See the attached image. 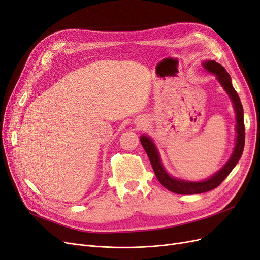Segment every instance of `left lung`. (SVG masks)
<instances>
[{
  "instance_id": "left-lung-1",
  "label": "left lung",
  "mask_w": 260,
  "mask_h": 260,
  "mask_svg": "<svg viewBox=\"0 0 260 260\" xmlns=\"http://www.w3.org/2000/svg\"><path fill=\"white\" fill-rule=\"evenodd\" d=\"M203 68L209 73L214 74L217 81L220 83V85L223 87L231 99L233 104L234 112H236L237 119V138H236V146H234L233 152L229 158V161L225 163L221 169L212 175L211 177L201 180V181H189L179 178H175L166 172L165 167L162 163L160 153L157 151V148L153 140L147 135L140 136V142L144 147L145 151L149 157L150 163L152 165V169L156 176L157 180L162 183V186L167 190H170L174 193L178 194H197L203 193L209 190H213L218 187L220 183L224 180V178L230 174V172L234 169L239 160L242 156L243 150H244L245 144V127H244V114H243V107L241 104L240 97L236 89L232 86V82L229 73L225 71L223 67L219 63H217L215 60H207L202 63Z\"/></svg>"
}]
</instances>
